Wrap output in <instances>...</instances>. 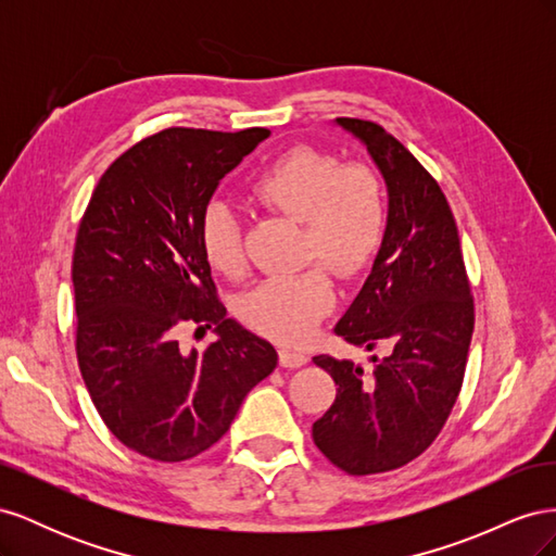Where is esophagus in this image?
I'll return each instance as SVG.
<instances>
[{"label": "esophagus", "instance_id": "1", "mask_svg": "<svg viewBox=\"0 0 556 556\" xmlns=\"http://www.w3.org/2000/svg\"><path fill=\"white\" fill-rule=\"evenodd\" d=\"M306 362H308V357L304 355V352L292 350V348L280 350V366H285V368H299V366H304Z\"/></svg>", "mask_w": 556, "mask_h": 556}]
</instances>
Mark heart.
Here are the masks:
<instances>
[{
	"instance_id": "1",
	"label": "heart",
	"mask_w": 556,
	"mask_h": 556,
	"mask_svg": "<svg viewBox=\"0 0 556 556\" xmlns=\"http://www.w3.org/2000/svg\"><path fill=\"white\" fill-rule=\"evenodd\" d=\"M264 206L304 223V257H319L345 278L374 260L384 231L382 185L366 164H341L315 148H294L252 182ZM199 243L208 264L225 276L245 268L241 217L229 201H206L199 217ZM333 280L311 264L290 276H271L252 288L241 304L250 327L282 341H301L333 306Z\"/></svg>"
}]
</instances>
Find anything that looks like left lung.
I'll list each match as a JSON object with an SVG mask.
<instances>
[{
	"mask_svg": "<svg viewBox=\"0 0 556 556\" xmlns=\"http://www.w3.org/2000/svg\"><path fill=\"white\" fill-rule=\"evenodd\" d=\"M336 125L364 143L390 204L371 274L333 331L390 352L371 357V374L350 359L313 357L339 384L313 441L345 473L371 476L413 462L441 433L462 390L476 313L439 182L380 125L357 117Z\"/></svg>",
	"mask_w": 556,
	"mask_h": 556,
	"instance_id": "left-lung-1",
	"label": "left lung"
}]
</instances>
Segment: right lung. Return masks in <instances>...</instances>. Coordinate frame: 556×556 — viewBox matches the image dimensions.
<instances>
[{"mask_svg":"<svg viewBox=\"0 0 556 556\" xmlns=\"http://www.w3.org/2000/svg\"><path fill=\"white\" fill-rule=\"evenodd\" d=\"M268 134H153L109 166L80 220L72 264L80 376L115 439L148 459L185 462L220 441L278 364L271 343L227 317L199 243L206 201ZM185 321L215 324L218 341L182 353L175 333Z\"/></svg>","mask_w":556,"mask_h":556,"instance_id":"obj_1","label":"right lung"}]
</instances>
